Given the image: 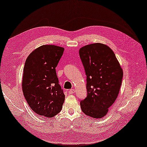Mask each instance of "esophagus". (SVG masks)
I'll list each match as a JSON object with an SVG mask.
<instances>
[{
	"label": "esophagus",
	"mask_w": 147,
	"mask_h": 147,
	"mask_svg": "<svg viewBox=\"0 0 147 147\" xmlns=\"http://www.w3.org/2000/svg\"><path fill=\"white\" fill-rule=\"evenodd\" d=\"M68 92H69V94H74L75 93V90L74 89H71V90H69V91H68Z\"/></svg>",
	"instance_id": "obj_1"
}]
</instances>
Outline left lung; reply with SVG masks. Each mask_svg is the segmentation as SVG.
Masks as SVG:
<instances>
[{
    "label": "left lung",
    "instance_id": "left-lung-1",
    "mask_svg": "<svg viewBox=\"0 0 147 147\" xmlns=\"http://www.w3.org/2000/svg\"><path fill=\"white\" fill-rule=\"evenodd\" d=\"M87 76V97L80 102L82 112L94 118L106 115L119 94L123 71L115 54L104 44L84 46L79 51Z\"/></svg>",
    "mask_w": 147,
    "mask_h": 147
}]
</instances>
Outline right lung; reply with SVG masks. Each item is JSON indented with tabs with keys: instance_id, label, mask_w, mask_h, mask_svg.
Masks as SVG:
<instances>
[{
	"instance_id": "add662e5",
	"label": "right lung",
	"mask_w": 147,
	"mask_h": 147,
	"mask_svg": "<svg viewBox=\"0 0 147 147\" xmlns=\"http://www.w3.org/2000/svg\"><path fill=\"white\" fill-rule=\"evenodd\" d=\"M63 51L59 46L43 45L32 51L26 59L22 90L30 108L40 116L52 118L62 109L65 95L55 67Z\"/></svg>"
}]
</instances>
